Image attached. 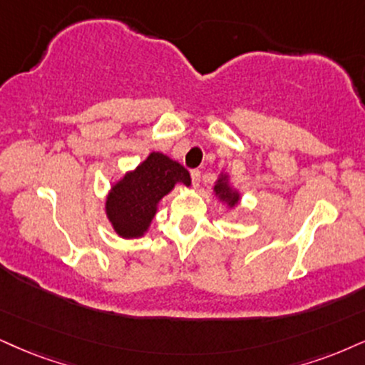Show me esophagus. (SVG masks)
I'll list each match as a JSON object with an SVG mask.
<instances>
[{
    "label": "esophagus",
    "instance_id": "esophagus-1",
    "mask_svg": "<svg viewBox=\"0 0 365 365\" xmlns=\"http://www.w3.org/2000/svg\"><path fill=\"white\" fill-rule=\"evenodd\" d=\"M191 179H192V186L197 187L200 186V181H201V170H191Z\"/></svg>",
    "mask_w": 365,
    "mask_h": 365
}]
</instances>
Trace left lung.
Here are the masks:
<instances>
[{"mask_svg":"<svg viewBox=\"0 0 365 365\" xmlns=\"http://www.w3.org/2000/svg\"><path fill=\"white\" fill-rule=\"evenodd\" d=\"M215 195L218 196L220 201H223V203H227L230 208L233 206L238 205V200H240V195H238V191L233 190L230 186V181H228V174H220L218 181L215 182V187H213Z\"/></svg>","mask_w":365,"mask_h":365,"instance_id":"obj_1","label":"left lung"}]
</instances>
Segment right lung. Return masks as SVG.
I'll return each mask as SVG.
<instances>
[{"instance_id": "obj_1", "label": "right lung", "mask_w": 365, "mask_h": 365, "mask_svg": "<svg viewBox=\"0 0 365 365\" xmlns=\"http://www.w3.org/2000/svg\"><path fill=\"white\" fill-rule=\"evenodd\" d=\"M178 182L191 186V175L179 162L160 152H150L137 169L111 186L106 197V217L123 238H138L148 230L157 205Z\"/></svg>"}]
</instances>
